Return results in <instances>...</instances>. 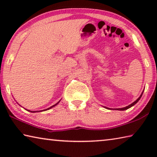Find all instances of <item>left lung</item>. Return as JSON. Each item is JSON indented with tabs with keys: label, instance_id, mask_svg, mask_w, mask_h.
<instances>
[{
	"label": "left lung",
	"instance_id": "left-lung-1",
	"mask_svg": "<svg viewBox=\"0 0 157 157\" xmlns=\"http://www.w3.org/2000/svg\"><path fill=\"white\" fill-rule=\"evenodd\" d=\"M143 91H144V90H143V92H142V94H140V95L139 96V98H138V99L136 100H135L134 102H132V104H130L129 105H128V106H127V107H123V108H118V109H116V110H119V111H124V110H126V109H129V108H130V107H132V106H134V105H136V103L139 102V100L140 99V98H141V96H142V95H143ZM105 108H106V109H110V108H108V107H104Z\"/></svg>",
	"mask_w": 157,
	"mask_h": 157
}]
</instances>
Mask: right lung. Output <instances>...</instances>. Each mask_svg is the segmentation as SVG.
I'll use <instances>...</instances> for the list:
<instances>
[{"label": "right lung", "instance_id": "1", "mask_svg": "<svg viewBox=\"0 0 157 157\" xmlns=\"http://www.w3.org/2000/svg\"><path fill=\"white\" fill-rule=\"evenodd\" d=\"M60 100L59 101V102H58L57 103H56V104L55 105H52V106H51V107H49V108H48V109H44V110H41V111H30V110H28V109H25V110H27V111H30V112H32V113H36V112H39V111H47V110H48V109H51V108H52V107H55V106H56L57 105H58V103H59V102H60Z\"/></svg>", "mask_w": 157, "mask_h": 157}]
</instances>
